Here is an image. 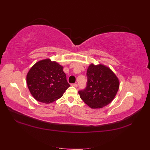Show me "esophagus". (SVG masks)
<instances>
[{
	"mask_svg": "<svg viewBox=\"0 0 150 150\" xmlns=\"http://www.w3.org/2000/svg\"><path fill=\"white\" fill-rule=\"evenodd\" d=\"M71 86H74V87H77L78 84L77 83H74V84H72Z\"/></svg>",
	"mask_w": 150,
	"mask_h": 150,
	"instance_id": "obj_1",
	"label": "esophagus"
}]
</instances>
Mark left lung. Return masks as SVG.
Segmentation results:
<instances>
[{"label": "left lung", "mask_w": 150, "mask_h": 150, "mask_svg": "<svg viewBox=\"0 0 150 150\" xmlns=\"http://www.w3.org/2000/svg\"><path fill=\"white\" fill-rule=\"evenodd\" d=\"M86 75V88L79 91L81 99L93 109L102 108L109 104L119 88V81L115 74L103 64H91Z\"/></svg>", "instance_id": "8db88e82"}]
</instances>
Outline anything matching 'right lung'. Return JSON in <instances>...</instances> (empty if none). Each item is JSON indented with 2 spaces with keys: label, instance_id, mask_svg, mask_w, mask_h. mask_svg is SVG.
Returning a JSON list of instances; mask_svg holds the SVG:
<instances>
[{
  "label": "right lung",
  "instance_id": "obj_1",
  "mask_svg": "<svg viewBox=\"0 0 150 150\" xmlns=\"http://www.w3.org/2000/svg\"><path fill=\"white\" fill-rule=\"evenodd\" d=\"M26 82L35 99L45 104L59 99L70 86L63 66L49 59L39 60L31 67Z\"/></svg>",
  "mask_w": 150,
  "mask_h": 150
}]
</instances>
